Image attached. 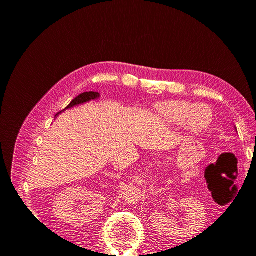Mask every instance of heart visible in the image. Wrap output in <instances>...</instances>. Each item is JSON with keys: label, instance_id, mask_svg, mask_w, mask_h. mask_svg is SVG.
Segmentation results:
<instances>
[{"label": "heart", "instance_id": "b5f03b06", "mask_svg": "<svg viewBox=\"0 0 256 256\" xmlns=\"http://www.w3.org/2000/svg\"><path fill=\"white\" fill-rule=\"evenodd\" d=\"M159 118L168 125L182 126L193 134H203L212 126L214 112L210 106L173 100L158 106Z\"/></svg>", "mask_w": 256, "mask_h": 256}]
</instances>
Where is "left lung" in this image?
Segmentation results:
<instances>
[{
  "mask_svg": "<svg viewBox=\"0 0 256 256\" xmlns=\"http://www.w3.org/2000/svg\"><path fill=\"white\" fill-rule=\"evenodd\" d=\"M236 131H237V130H236Z\"/></svg>",
  "mask_w": 256,
  "mask_h": 256,
  "instance_id": "1",
  "label": "left lung"
}]
</instances>
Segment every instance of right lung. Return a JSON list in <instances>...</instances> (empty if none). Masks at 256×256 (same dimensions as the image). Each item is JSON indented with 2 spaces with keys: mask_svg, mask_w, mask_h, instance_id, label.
I'll list each match as a JSON object with an SVG mask.
<instances>
[{
  "mask_svg": "<svg viewBox=\"0 0 256 256\" xmlns=\"http://www.w3.org/2000/svg\"><path fill=\"white\" fill-rule=\"evenodd\" d=\"M99 97H100V94H99V92H82V94H80L79 96H76L72 100V102L65 108V110L70 109V108H72L74 106H79V104H85V102H90V100H95Z\"/></svg>",
  "mask_w": 256,
  "mask_h": 256,
  "instance_id": "add662e5",
  "label": "right lung"
}]
</instances>
